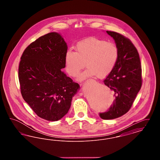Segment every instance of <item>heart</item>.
Returning <instances> with one entry per match:
<instances>
[{
	"label": "heart",
	"mask_w": 160,
	"mask_h": 160,
	"mask_svg": "<svg viewBox=\"0 0 160 160\" xmlns=\"http://www.w3.org/2000/svg\"><path fill=\"white\" fill-rule=\"evenodd\" d=\"M76 52L69 50L65 55V68L70 76L76 77L86 65L88 67L78 77L83 80L91 77L107 76L114 69L119 58V49L112 42L91 38L77 44Z\"/></svg>",
	"instance_id": "heart-1"
}]
</instances>
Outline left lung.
Here are the masks:
<instances>
[{
	"mask_svg": "<svg viewBox=\"0 0 160 160\" xmlns=\"http://www.w3.org/2000/svg\"><path fill=\"white\" fill-rule=\"evenodd\" d=\"M106 32L114 39L119 52L116 66L104 80L115 97L109 109L99 113L101 119L108 120L121 117L129 111L141 89L142 79L141 63L135 46L119 33Z\"/></svg>",
	"mask_w": 160,
	"mask_h": 160,
	"instance_id": "obj_1",
	"label": "left lung"
}]
</instances>
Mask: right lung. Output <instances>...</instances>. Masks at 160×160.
<instances>
[{
    "label": "right lung",
    "instance_id": "add662e5",
    "mask_svg": "<svg viewBox=\"0 0 160 160\" xmlns=\"http://www.w3.org/2000/svg\"><path fill=\"white\" fill-rule=\"evenodd\" d=\"M67 49L61 35L51 32L32 42L21 57L18 78L23 99L47 121H57L67 114L80 89L61 70Z\"/></svg>",
    "mask_w": 160,
    "mask_h": 160
}]
</instances>
